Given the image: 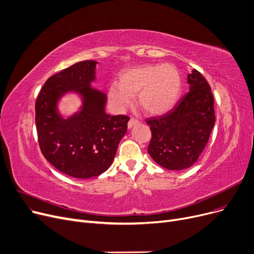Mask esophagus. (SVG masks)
Listing matches in <instances>:
<instances>
[{"label":"esophagus","mask_w":254,"mask_h":254,"mask_svg":"<svg viewBox=\"0 0 254 254\" xmlns=\"http://www.w3.org/2000/svg\"><path fill=\"white\" fill-rule=\"evenodd\" d=\"M138 124H139V120H137V119H135V118H130V119L128 120V123H127V127H128V128H131L132 127L138 125Z\"/></svg>","instance_id":"esophagus-1"}]
</instances>
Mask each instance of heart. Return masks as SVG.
<instances>
[{"label":"heart","mask_w":254,"mask_h":254,"mask_svg":"<svg viewBox=\"0 0 254 254\" xmlns=\"http://www.w3.org/2000/svg\"><path fill=\"white\" fill-rule=\"evenodd\" d=\"M182 80L173 64H143L123 71L119 83L108 89V99L116 111H124L137 95L140 108L148 115L168 113L180 97Z\"/></svg>","instance_id":"1"}]
</instances>
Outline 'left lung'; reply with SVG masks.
Instances as JSON below:
<instances>
[{
  "label": "left lung",
  "instance_id": "left-lung-1",
  "mask_svg": "<svg viewBox=\"0 0 254 254\" xmlns=\"http://www.w3.org/2000/svg\"><path fill=\"white\" fill-rule=\"evenodd\" d=\"M190 91L165 115L146 120L152 138L148 153L168 170H185L195 164L215 125L214 99L204 76L188 75Z\"/></svg>",
  "mask_w": 254,
  "mask_h": 254
}]
</instances>
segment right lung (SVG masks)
Returning <instances> with one entry per match:
<instances>
[{"label": "right lung", "mask_w": 254, "mask_h": 254, "mask_svg": "<svg viewBox=\"0 0 254 254\" xmlns=\"http://www.w3.org/2000/svg\"><path fill=\"white\" fill-rule=\"evenodd\" d=\"M98 62H79L51 76L36 101V127L41 151L64 174L88 179L101 175L113 163L129 118L106 113L107 96L91 86L97 80ZM75 93L78 109L64 117L61 99Z\"/></svg>", "instance_id": "right-lung-1"}]
</instances>
